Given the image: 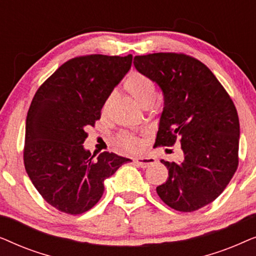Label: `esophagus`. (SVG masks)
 Instances as JSON below:
<instances>
[{
  "label": "esophagus",
  "instance_id": "1",
  "mask_svg": "<svg viewBox=\"0 0 256 256\" xmlns=\"http://www.w3.org/2000/svg\"><path fill=\"white\" fill-rule=\"evenodd\" d=\"M134 163L141 168H148L155 163V158H152V157H140V158L134 160Z\"/></svg>",
  "mask_w": 256,
  "mask_h": 256
}]
</instances>
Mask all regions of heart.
Instances as JSON below:
<instances>
[{
  "instance_id": "b5f03b06",
  "label": "heart",
  "mask_w": 256,
  "mask_h": 256,
  "mask_svg": "<svg viewBox=\"0 0 256 256\" xmlns=\"http://www.w3.org/2000/svg\"><path fill=\"white\" fill-rule=\"evenodd\" d=\"M124 90L138 101L143 107L152 104L156 96V88L152 80L146 76L144 73L132 71L128 74L124 82ZM115 94H108L102 104V113H107L110 110L112 102H113ZM118 144L121 146L124 152H138L142 148V141L138 136L129 132H122L116 136Z\"/></svg>"
}]
</instances>
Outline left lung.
<instances>
[{"instance_id":"obj_1","label":"left lung","mask_w":256,"mask_h":256,"mask_svg":"<svg viewBox=\"0 0 256 256\" xmlns=\"http://www.w3.org/2000/svg\"><path fill=\"white\" fill-rule=\"evenodd\" d=\"M134 65L162 90L164 108L155 146L180 141V162L160 160L169 170L157 194L171 208L194 212L216 200L239 166L236 108L211 70L177 52L135 56Z\"/></svg>"}]
</instances>
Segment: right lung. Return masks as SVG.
I'll use <instances>...</instances> for the list:
<instances>
[{"label": "right lung", "instance_id": "obj_1", "mask_svg": "<svg viewBox=\"0 0 256 256\" xmlns=\"http://www.w3.org/2000/svg\"><path fill=\"white\" fill-rule=\"evenodd\" d=\"M132 56L86 54L64 62L40 86L26 124L23 160L48 204L71 216L102 197L106 178L132 162L114 152L94 157L82 143L108 94L129 71Z\"/></svg>", "mask_w": 256, "mask_h": 256}]
</instances>
